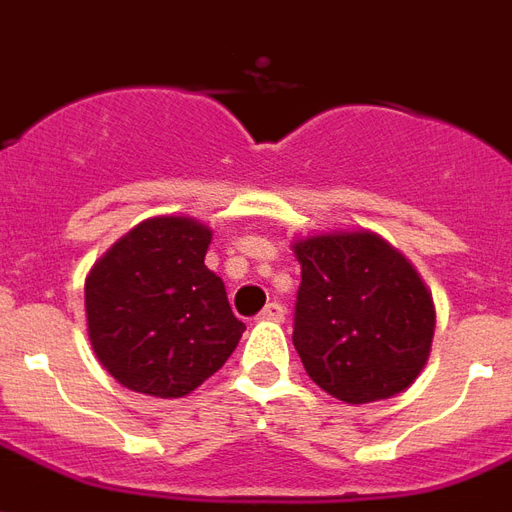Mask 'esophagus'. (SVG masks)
<instances>
[{
    "label": "esophagus",
    "instance_id": "34e87169",
    "mask_svg": "<svg viewBox=\"0 0 512 512\" xmlns=\"http://www.w3.org/2000/svg\"><path fill=\"white\" fill-rule=\"evenodd\" d=\"M259 318L261 321H283L286 318V307L280 305V302H270V305L261 310Z\"/></svg>",
    "mask_w": 512,
    "mask_h": 512
}]
</instances>
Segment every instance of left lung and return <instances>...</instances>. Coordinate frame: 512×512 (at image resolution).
Listing matches in <instances>:
<instances>
[{
  "instance_id": "left-lung-1",
  "label": "left lung",
  "mask_w": 512,
  "mask_h": 512,
  "mask_svg": "<svg viewBox=\"0 0 512 512\" xmlns=\"http://www.w3.org/2000/svg\"><path fill=\"white\" fill-rule=\"evenodd\" d=\"M294 253V348L310 380L348 405L405 391L434 337L432 294L413 264L372 232L315 234Z\"/></svg>"
}]
</instances>
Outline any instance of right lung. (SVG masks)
I'll return each mask as SVG.
<instances>
[{"label": "right lung", "instance_id": "1", "mask_svg": "<svg viewBox=\"0 0 512 512\" xmlns=\"http://www.w3.org/2000/svg\"><path fill=\"white\" fill-rule=\"evenodd\" d=\"M213 232L186 215L137 224L86 278L88 340L121 386L186 397L218 372L245 324L205 267Z\"/></svg>", "mask_w": 512, "mask_h": 512}]
</instances>
